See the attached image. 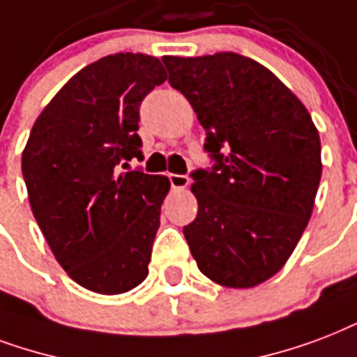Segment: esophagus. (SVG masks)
Listing matches in <instances>:
<instances>
[{"mask_svg":"<svg viewBox=\"0 0 357 357\" xmlns=\"http://www.w3.org/2000/svg\"><path fill=\"white\" fill-rule=\"evenodd\" d=\"M168 179H170L172 189H185L190 181L189 176H183V174H168Z\"/></svg>","mask_w":357,"mask_h":357,"instance_id":"1","label":"esophagus"}]
</instances>
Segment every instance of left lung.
I'll use <instances>...</instances> for the list:
<instances>
[{"mask_svg":"<svg viewBox=\"0 0 357 357\" xmlns=\"http://www.w3.org/2000/svg\"><path fill=\"white\" fill-rule=\"evenodd\" d=\"M206 130L211 170L192 172L197 219L183 228L198 269L252 288L287 264L322 178L320 136L305 105L269 69L234 52L162 58Z\"/></svg>","mask_w":357,"mask_h":357,"instance_id":"left-lung-1","label":"left lung"}]
</instances>
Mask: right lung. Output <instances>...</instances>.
I'll list each match as a JSON object with an SVG mask.
<instances>
[{"label": "right lung", "mask_w": 357, "mask_h": 357, "mask_svg": "<svg viewBox=\"0 0 357 357\" xmlns=\"http://www.w3.org/2000/svg\"><path fill=\"white\" fill-rule=\"evenodd\" d=\"M165 80L153 56L100 58L54 95L22 151L35 221L67 275L91 292H129L148 277L170 181L121 168L142 157L138 108Z\"/></svg>", "instance_id": "1"}]
</instances>
